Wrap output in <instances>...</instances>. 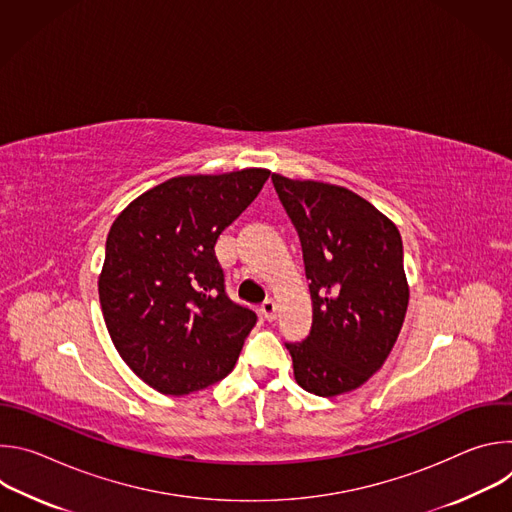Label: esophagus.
I'll use <instances>...</instances> for the list:
<instances>
[{"mask_svg": "<svg viewBox=\"0 0 512 512\" xmlns=\"http://www.w3.org/2000/svg\"><path fill=\"white\" fill-rule=\"evenodd\" d=\"M261 314H263V318H265L267 322H273V320L277 318V304H275L273 300H265V302L261 304Z\"/></svg>", "mask_w": 512, "mask_h": 512, "instance_id": "34e87169", "label": "esophagus"}]
</instances>
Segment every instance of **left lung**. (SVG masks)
Instances as JSON below:
<instances>
[{"label": "left lung", "instance_id": "obj_1", "mask_svg": "<svg viewBox=\"0 0 512 512\" xmlns=\"http://www.w3.org/2000/svg\"><path fill=\"white\" fill-rule=\"evenodd\" d=\"M271 180L298 231L314 308L306 340L285 342L296 381L318 397L354 391L383 367L405 320L401 235L348 188Z\"/></svg>", "mask_w": 512, "mask_h": 512}]
</instances>
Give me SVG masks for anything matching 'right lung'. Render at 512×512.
Segmentation results:
<instances>
[{"label": "right lung", "mask_w": 512, "mask_h": 512, "mask_svg": "<svg viewBox=\"0 0 512 512\" xmlns=\"http://www.w3.org/2000/svg\"><path fill=\"white\" fill-rule=\"evenodd\" d=\"M269 174L178 176L115 218L99 277L103 318L127 367L164 395L225 379L257 322L227 296L214 245Z\"/></svg>", "instance_id": "obj_1"}]
</instances>
